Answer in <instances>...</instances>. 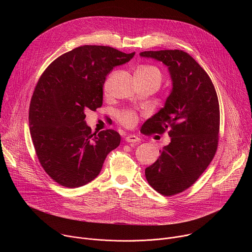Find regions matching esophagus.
Segmentation results:
<instances>
[{"instance_id":"34e87169","label":"esophagus","mask_w":252,"mask_h":252,"mask_svg":"<svg viewBox=\"0 0 252 252\" xmlns=\"http://www.w3.org/2000/svg\"><path fill=\"white\" fill-rule=\"evenodd\" d=\"M126 141L128 142V143H135V142H138L140 139L138 136H136L135 134H128L126 136Z\"/></svg>"}]
</instances>
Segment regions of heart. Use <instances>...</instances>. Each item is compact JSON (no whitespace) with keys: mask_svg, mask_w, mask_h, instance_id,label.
Listing matches in <instances>:
<instances>
[{"mask_svg":"<svg viewBox=\"0 0 252 252\" xmlns=\"http://www.w3.org/2000/svg\"><path fill=\"white\" fill-rule=\"evenodd\" d=\"M136 71H137V73L142 74V75H146L148 77H151V78H154V79L158 80L159 85H160V82L162 80V75L160 73V70L157 66H155V65H142V66L138 67ZM119 119H120L121 124L124 125L126 127H131L137 123V116L134 113L130 112V111H126V112L121 113L120 116H119Z\"/></svg>","mask_w":252,"mask_h":252,"instance_id":"1","label":"heart"}]
</instances>
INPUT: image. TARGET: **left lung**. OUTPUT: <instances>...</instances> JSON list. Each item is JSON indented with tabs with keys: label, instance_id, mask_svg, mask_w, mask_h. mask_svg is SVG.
Masks as SVG:
<instances>
[{
	"label": "left lung",
	"instance_id": "8db88e82",
	"mask_svg": "<svg viewBox=\"0 0 252 252\" xmlns=\"http://www.w3.org/2000/svg\"><path fill=\"white\" fill-rule=\"evenodd\" d=\"M139 56L162 62L172 82L164 106L141 126L145 134L167 131L170 136L157 161L146 168V177L155 190L171 196L190 188L217 153L219 98L206 71L188 53L147 51Z\"/></svg>",
	"mask_w": 252,
	"mask_h": 252
}]
</instances>
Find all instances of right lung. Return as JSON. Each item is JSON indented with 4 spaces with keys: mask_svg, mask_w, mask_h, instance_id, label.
I'll use <instances>...</instances> for the list:
<instances>
[{
    "mask_svg": "<svg viewBox=\"0 0 252 252\" xmlns=\"http://www.w3.org/2000/svg\"><path fill=\"white\" fill-rule=\"evenodd\" d=\"M133 56L86 45L60 56L39 79L30 103V132L41 165L59 185L76 189L91 183L120 146L114 129L92 133L85 113L101 106L106 76Z\"/></svg>",
    "mask_w": 252,
    "mask_h": 252,
    "instance_id": "obj_1",
    "label": "right lung"
}]
</instances>
